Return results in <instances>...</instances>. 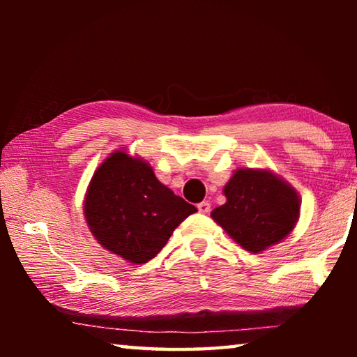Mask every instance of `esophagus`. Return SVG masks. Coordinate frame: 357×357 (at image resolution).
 I'll use <instances>...</instances> for the list:
<instances>
[{"mask_svg": "<svg viewBox=\"0 0 357 357\" xmlns=\"http://www.w3.org/2000/svg\"><path fill=\"white\" fill-rule=\"evenodd\" d=\"M198 211H200L202 214H208L209 211H211V204L208 203V202H202V203H198Z\"/></svg>", "mask_w": 357, "mask_h": 357, "instance_id": "1", "label": "esophagus"}]
</instances>
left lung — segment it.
I'll list each match as a JSON object with an SVG mask.
<instances>
[{"label": "left lung", "instance_id": "8db88e82", "mask_svg": "<svg viewBox=\"0 0 357 357\" xmlns=\"http://www.w3.org/2000/svg\"><path fill=\"white\" fill-rule=\"evenodd\" d=\"M223 193L227 203L215 208L211 217L252 253L285 239L298 222V192L268 170L241 168Z\"/></svg>", "mask_w": 357, "mask_h": 357}]
</instances>
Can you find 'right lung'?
Instances as JSON below:
<instances>
[{
	"label": "right lung",
	"instance_id": "1",
	"mask_svg": "<svg viewBox=\"0 0 357 357\" xmlns=\"http://www.w3.org/2000/svg\"><path fill=\"white\" fill-rule=\"evenodd\" d=\"M197 211L155 178L146 162L116 151L89 183L84 219L94 238L129 263L153 259L173 229Z\"/></svg>",
	"mask_w": 357,
	"mask_h": 357
}]
</instances>
